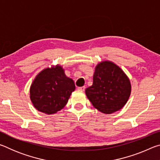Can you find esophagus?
<instances>
[{
	"label": "esophagus",
	"instance_id": "1",
	"mask_svg": "<svg viewBox=\"0 0 160 160\" xmlns=\"http://www.w3.org/2000/svg\"><path fill=\"white\" fill-rule=\"evenodd\" d=\"M78 90H80V91H85V86H82V87H79V88H78Z\"/></svg>",
	"mask_w": 160,
	"mask_h": 160
}]
</instances>
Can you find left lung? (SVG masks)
<instances>
[{
  "label": "left lung",
  "mask_w": 160,
  "mask_h": 160,
  "mask_svg": "<svg viewBox=\"0 0 160 160\" xmlns=\"http://www.w3.org/2000/svg\"><path fill=\"white\" fill-rule=\"evenodd\" d=\"M131 93L128 77L117 65L101 61L94 68L92 85L85 94L93 107L106 114L114 113L125 106Z\"/></svg>",
  "instance_id": "8db88e82"
}]
</instances>
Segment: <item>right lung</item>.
Segmentation results:
<instances>
[{
	"instance_id": "add662e5",
	"label": "right lung",
	"mask_w": 160,
	"mask_h": 160,
	"mask_svg": "<svg viewBox=\"0 0 160 160\" xmlns=\"http://www.w3.org/2000/svg\"><path fill=\"white\" fill-rule=\"evenodd\" d=\"M75 90L74 81L66 76L63 67L56 65L38 73L30 86L29 97L35 109L50 115L66 106Z\"/></svg>"
}]
</instances>
